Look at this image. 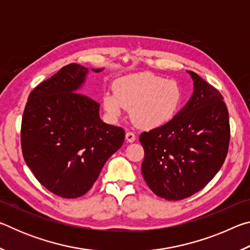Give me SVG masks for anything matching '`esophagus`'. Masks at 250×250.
<instances>
[{
    "label": "esophagus",
    "mask_w": 250,
    "mask_h": 250,
    "mask_svg": "<svg viewBox=\"0 0 250 250\" xmlns=\"http://www.w3.org/2000/svg\"><path fill=\"white\" fill-rule=\"evenodd\" d=\"M125 140L128 142H133L135 140V134L133 132H126L125 133Z\"/></svg>",
    "instance_id": "esophagus-1"
}]
</instances>
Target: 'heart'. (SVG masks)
<instances>
[{"label":"heart","instance_id":"heart-1","mask_svg":"<svg viewBox=\"0 0 250 250\" xmlns=\"http://www.w3.org/2000/svg\"><path fill=\"white\" fill-rule=\"evenodd\" d=\"M183 101L180 83L152 73L126 75L117 79L113 91L103 97L104 111L118 119L130 109L131 121L140 129L152 130L170 122Z\"/></svg>","mask_w":250,"mask_h":250}]
</instances>
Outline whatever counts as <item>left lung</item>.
<instances>
[{
  "label": "left lung",
  "mask_w": 250,
  "mask_h": 250,
  "mask_svg": "<svg viewBox=\"0 0 250 250\" xmlns=\"http://www.w3.org/2000/svg\"><path fill=\"white\" fill-rule=\"evenodd\" d=\"M189 100L160 128L140 134L142 175L155 195L167 201L192 196L209 183L226 159L229 117L223 96L196 73Z\"/></svg>",
  "instance_id": "left-lung-1"
}]
</instances>
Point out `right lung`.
Returning a JSON list of instances; mask_svg holds the SVG:
<instances>
[{"mask_svg":"<svg viewBox=\"0 0 250 250\" xmlns=\"http://www.w3.org/2000/svg\"><path fill=\"white\" fill-rule=\"evenodd\" d=\"M87 74L77 64L62 67L34 88L22 118L25 162L42 185L64 198L89 191L125 141L124 129L100 119V104L77 92Z\"/></svg>","mask_w":250,"mask_h":250,"instance_id":"obj_1","label":"right lung"}]
</instances>
